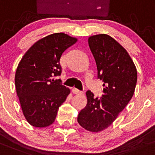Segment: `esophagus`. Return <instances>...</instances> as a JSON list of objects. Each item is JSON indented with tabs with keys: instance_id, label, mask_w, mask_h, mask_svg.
Instances as JSON below:
<instances>
[{
	"instance_id": "esophagus-1",
	"label": "esophagus",
	"mask_w": 155,
	"mask_h": 155,
	"mask_svg": "<svg viewBox=\"0 0 155 155\" xmlns=\"http://www.w3.org/2000/svg\"><path fill=\"white\" fill-rule=\"evenodd\" d=\"M73 92L76 94H82V91H80V90L77 89V88H73Z\"/></svg>"
}]
</instances>
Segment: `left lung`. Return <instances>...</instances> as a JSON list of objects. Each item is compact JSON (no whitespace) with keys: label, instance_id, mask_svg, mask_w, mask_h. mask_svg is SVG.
I'll return each mask as SVG.
<instances>
[{"label":"left lung","instance_id":"8db88e82","mask_svg":"<svg viewBox=\"0 0 155 155\" xmlns=\"http://www.w3.org/2000/svg\"><path fill=\"white\" fill-rule=\"evenodd\" d=\"M88 45L97 65V79L104 82L103 94L94 97L91 91H87L88 102L77 120L86 130L100 132L115 120L131 100L137 71L127 51L110 36H91Z\"/></svg>","mask_w":155,"mask_h":155}]
</instances>
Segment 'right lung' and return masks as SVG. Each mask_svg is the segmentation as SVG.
<instances>
[{"label": "right lung", "instance_id": "obj_1", "mask_svg": "<svg viewBox=\"0 0 155 155\" xmlns=\"http://www.w3.org/2000/svg\"><path fill=\"white\" fill-rule=\"evenodd\" d=\"M77 39L64 33L50 35L35 43L16 69L15 85L21 107L28 124L46 127L53 124L70 89L55 79L61 76L60 59Z\"/></svg>", "mask_w": 155, "mask_h": 155}]
</instances>
